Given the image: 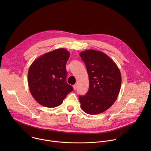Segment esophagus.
<instances>
[{
    "label": "esophagus",
    "mask_w": 151,
    "mask_h": 151,
    "mask_svg": "<svg viewBox=\"0 0 151 151\" xmlns=\"http://www.w3.org/2000/svg\"><path fill=\"white\" fill-rule=\"evenodd\" d=\"M73 88L74 90H76V88H77V85H73Z\"/></svg>",
    "instance_id": "esophagus-1"
}]
</instances>
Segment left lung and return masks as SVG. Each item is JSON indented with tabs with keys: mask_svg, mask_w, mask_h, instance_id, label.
<instances>
[{
	"mask_svg": "<svg viewBox=\"0 0 151 151\" xmlns=\"http://www.w3.org/2000/svg\"><path fill=\"white\" fill-rule=\"evenodd\" d=\"M89 78V89L79 100L83 112L90 115L104 112L116 101L121 85V75L116 63L104 52L87 50L79 53Z\"/></svg>",
	"mask_w": 151,
	"mask_h": 151,
	"instance_id": "1",
	"label": "left lung"
}]
</instances>
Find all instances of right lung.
Returning a JSON list of instances; mask_svg holds the SVG:
<instances>
[{"label":"right lung","instance_id":"1","mask_svg":"<svg viewBox=\"0 0 151 151\" xmlns=\"http://www.w3.org/2000/svg\"><path fill=\"white\" fill-rule=\"evenodd\" d=\"M69 57V51L59 48L40 55L32 63L28 71L29 88L39 104L47 107L58 106L73 90L66 81Z\"/></svg>","mask_w":151,"mask_h":151}]
</instances>
